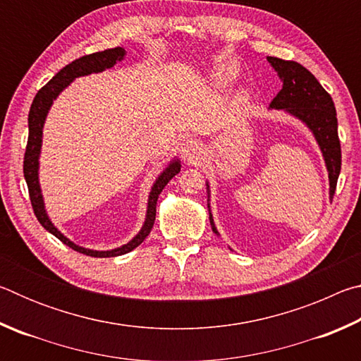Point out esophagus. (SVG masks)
Wrapping results in <instances>:
<instances>
[{"label":"esophagus","mask_w":361,"mask_h":361,"mask_svg":"<svg viewBox=\"0 0 361 361\" xmlns=\"http://www.w3.org/2000/svg\"><path fill=\"white\" fill-rule=\"evenodd\" d=\"M200 156H202V148H200V145L195 142V140L189 138L181 145V157L185 159V161L188 162L197 161V159H200Z\"/></svg>","instance_id":"34e87169"}]
</instances>
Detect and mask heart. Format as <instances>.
<instances>
[{
    "label": "heart",
    "mask_w": 361,
    "mask_h": 361,
    "mask_svg": "<svg viewBox=\"0 0 361 361\" xmlns=\"http://www.w3.org/2000/svg\"><path fill=\"white\" fill-rule=\"evenodd\" d=\"M237 73H239V70H237V66L234 63H223L213 71L212 79L216 85H226L234 81Z\"/></svg>",
    "instance_id": "heart-1"
}]
</instances>
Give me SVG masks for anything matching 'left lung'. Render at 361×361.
Segmentation results:
<instances>
[{
    "instance_id": "8db88e82",
    "label": "left lung",
    "mask_w": 361,
    "mask_h": 361,
    "mask_svg": "<svg viewBox=\"0 0 361 361\" xmlns=\"http://www.w3.org/2000/svg\"><path fill=\"white\" fill-rule=\"evenodd\" d=\"M267 62L277 71L280 81L283 84L282 90H280L276 99L269 105V109H283L286 114L301 121L312 132L328 170L329 199H331L336 191V183H338L341 173V143L338 137V118H336V108L331 95L322 87V84L317 81L312 73L307 68H304L302 65L296 62H286V60L277 57H267ZM205 185L207 194H209L207 207H209L212 231L216 235H219L210 210L209 181Z\"/></svg>"
}]
</instances>
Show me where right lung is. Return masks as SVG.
Segmentation results:
<instances>
[{"label":"right lung","instance_id":"add662e5","mask_svg":"<svg viewBox=\"0 0 361 361\" xmlns=\"http://www.w3.org/2000/svg\"><path fill=\"white\" fill-rule=\"evenodd\" d=\"M126 54L127 52L124 47H113V49H106V51L95 52V54H90V56L76 59L75 62L63 66V68L60 70L57 75L44 85V87L38 90V94H36L35 100L32 103V108H30V113H28V143H27L25 159H23V176H25L28 192H30V200H32L35 215L38 218V221L41 223L42 228H44L47 232H51L52 235H56L60 242H63L65 245H68L70 248L75 250V252L92 256V258H114V256L126 255L132 252L133 248H137L140 243L148 237V234L152 229V224H154L156 204H157L159 194L162 192V189L166 188L167 183L172 180L176 173H180L181 170L180 159L173 157L172 161L169 162V166L157 175V178L154 183H152L151 191L148 195V205H146V216H145V223L142 226V229L138 231V234L133 237L132 240H129L118 248L92 250V248L79 247L75 242L70 240L68 237L63 235L47 215L44 197H42V191L39 185V156H41V146H42V129H44V122L47 119L49 109H51L54 100H56L57 97L62 94L73 81H75L76 78L89 76L92 75V73H102L108 68H113L116 63L124 60Z\"/></svg>","mask_w":361,"mask_h":361}]
</instances>
